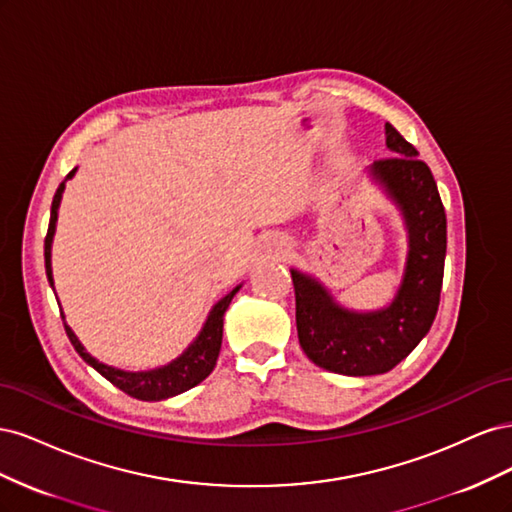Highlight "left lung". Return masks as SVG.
Here are the masks:
<instances>
[{
  "label": "left lung",
  "mask_w": 512,
  "mask_h": 512,
  "mask_svg": "<svg viewBox=\"0 0 512 512\" xmlns=\"http://www.w3.org/2000/svg\"><path fill=\"white\" fill-rule=\"evenodd\" d=\"M386 147L395 156L374 162L371 175L404 213L410 245L393 303L371 314L348 312L312 277L290 271L303 352L318 367L344 376L391 371L429 333L440 305L446 213L436 179L391 123H386Z\"/></svg>",
  "instance_id": "8db88e82"
}]
</instances>
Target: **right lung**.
<instances>
[{
    "instance_id": "obj_1",
    "label": "right lung",
    "mask_w": 512,
    "mask_h": 512,
    "mask_svg": "<svg viewBox=\"0 0 512 512\" xmlns=\"http://www.w3.org/2000/svg\"><path fill=\"white\" fill-rule=\"evenodd\" d=\"M76 170V168H74ZM74 170L66 175V179L59 183V188L53 196V205H51V222H49V230H46L44 237V267H46V277H49V284L53 286V273H51V243H53V235H55V222H57V209H59V200H61V192L66 188V181L74 175ZM239 290V286L235 290H230L226 297L215 303V307L211 309V314L205 322L203 331L196 337V342L185 350L177 361H173L170 365H164L160 369H151V371H121L115 367H108L100 361H96L91 356L83 344L76 339V335L72 333V329L64 322L68 339L72 342L74 350L83 356V361L94 367L98 374H102L108 382H113L117 389H121L123 393H128L130 397L143 399V401H160V399H168L175 397L183 391L192 389L198 382H203L218 363L220 356V348H222V331H224V314L226 309ZM64 318V314H61Z\"/></svg>"
}]
</instances>
